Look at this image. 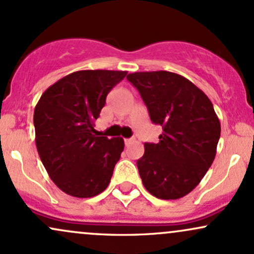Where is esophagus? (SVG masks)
<instances>
[{"instance_id":"esophagus-1","label":"esophagus","mask_w":254,"mask_h":254,"mask_svg":"<svg viewBox=\"0 0 254 254\" xmlns=\"http://www.w3.org/2000/svg\"><path fill=\"white\" fill-rule=\"evenodd\" d=\"M133 141H135V139H133V138H125V139H124L125 145H127H127H129L130 143H132Z\"/></svg>"}]
</instances>
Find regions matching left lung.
I'll list each match as a JSON object with an SVG mask.
<instances>
[{
    "label": "left lung",
    "instance_id": "left-lung-1",
    "mask_svg": "<svg viewBox=\"0 0 254 254\" xmlns=\"http://www.w3.org/2000/svg\"><path fill=\"white\" fill-rule=\"evenodd\" d=\"M136 87L154 124L162 127L159 143H144L137 160L139 177L149 193L179 199L193 190L208 172L221 135L210 99L182 75L139 71L127 76Z\"/></svg>",
    "mask_w": 254,
    "mask_h": 254
}]
</instances>
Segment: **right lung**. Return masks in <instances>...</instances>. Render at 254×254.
Here are the masks:
<instances>
[{
	"label": "right lung",
	"mask_w": 254,
	"mask_h": 254,
	"mask_svg": "<svg viewBox=\"0 0 254 254\" xmlns=\"http://www.w3.org/2000/svg\"><path fill=\"white\" fill-rule=\"evenodd\" d=\"M127 71L80 70L49 87L34 109L36 145L51 180L66 194L89 198L109 186L124 149L122 137L95 136L109 92Z\"/></svg>",
	"instance_id": "add662e5"
}]
</instances>
